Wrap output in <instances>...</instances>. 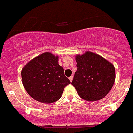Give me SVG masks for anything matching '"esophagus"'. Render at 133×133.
I'll list each match as a JSON object with an SVG mask.
<instances>
[{
    "mask_svg": "<svg viewBox=\"0 0 133 133\" xmlns=\"http://www.w3.org/2000/svg\"><path fill=\"white\" fill-rule=\"evenodd\" d=\"M69 79L70 81V82H72V80H73V76H70V77H69Z\"/></svg>",
    "mask_w": 133,
    "mask_h": 133,
    "instance_id": "1",
    "label": "esophagus"
}]
</instances>
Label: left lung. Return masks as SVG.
Masks as SVG:
<instances>
[{
  "instance_id": "obj_1",
  "label": "left lung",
  "mask_w": 133,
  "mask_h": 133,
  "mask_svg": "<svg viewBox=\"0 0 133 133\" xmlns=\"http://www.w3.org/2000/svg\"><path fill=\"white\" fill-rule=\"evenodd\" d=\"M77 69L72 85L80 98L95 102L111 90L116 78L114 65L102 56L87 51L76 56Z\"/></svg>"
}]
</instances>
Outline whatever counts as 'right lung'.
Listing matches in <instances>:
<instances>
[{"mask_svg": "<svg viewBox=\"0 0 133 133\" xmlns=\"http://www.w3.org/2000/svg\"><path fill=\"white\" fill-rule=\"evenodd\" d=\"M59 57L44 52L29 61L22 68V82L28 94L36 101L52 103L61 98L70 81L58 63Z\"/></svg>", "mask_w": 133, "mask_h": 133, "instance_id": "1", "label": "right lung"}]
</instances>
